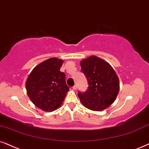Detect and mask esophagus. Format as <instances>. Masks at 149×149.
Segmentation results:
<instances>
[{
    "label": "esophagus",
    "instance_id": "obj_1",
    "mask_svg": "<svg viewBox=\"0 0 149 149\" xmlns=\"http://www.w3.org/2000/svg\"><path fill=\"white\" fill-rule=\"evenodd\" d=\"M72 88H73V90H76V88H77V85H74V86H73Z\"/></svg>",
    "mask_w": 149,
    "mask_h": 149
}]
</instances>
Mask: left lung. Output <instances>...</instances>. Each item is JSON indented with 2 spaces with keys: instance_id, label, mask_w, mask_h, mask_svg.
<instances>
[{
  "instance_id": "left-lung-1",
  "label": "left lung",
  "mask_w": 149,
  "mask_h": 149,
  "mask_svg": "<svg viewBox=\"0 0 149 149\" xmlns=\"http://www.w3.org/2000/svg\"><path fill=\"white\" fill-rule=\"evenodd\" d=\"M80 66L88 84L87 91L78 93L81 102L95 111L108 108L115 101L120 89L116 71L107 62L95 56L82 60Z\"/></svg>"
}]
</instances>
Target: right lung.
<instances>
[{
	"label": "right lung",
	"mask_w": 149,
	"mask_h": 149,
	"mask_svg": "<svg viewBox=\"0 0 149 149\" xmlns=\"http://www.w3.org/2000/svg\"><path fill=\"white\" fill-rule=\"evenodd\" d=\"M63 63L56 58L46 60L33 69L26 81L28 96L45 111H54L61 107L69 89L65 74L60 71Z\"/></svg>",
	"instance_id": "obj_1"
}]
</instances>
